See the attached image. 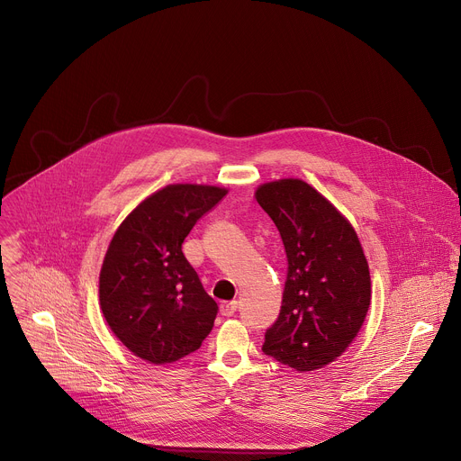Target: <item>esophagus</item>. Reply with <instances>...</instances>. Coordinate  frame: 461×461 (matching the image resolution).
Masks as SVG:
<instances>
[{
  "instance_id": "obj_1",
  "label": "esophagus",
  "mask_w": 461,
  "mask_h": 461,
  "mask_svg": "<svg viewBox=\"0 0 461 461\" xmlns=\"http://www.w3.org/2000/svg\"><path fill=\"white\" fill-rule=\"evenodd\" d=\"M236 311H238V303L236 302H230V303H221V307H220V312H221V316H234L236 314Z\"/></svg>"
}]
</instances>
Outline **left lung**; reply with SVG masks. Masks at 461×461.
Returning a JSON list of instances; mask_svg holds the SVG:
<instances>
[{
  "mask_svg": "<svg viewBox=\"0 0 461 461\" xmlns=\"http://www.w3.org/2000/svg\"><path fill=\"white\" fill-rule=\"evenodd\" d=\"M256 200L278 227L289 261L282 311L261 350L296 371L321 369L365 321L369 265L350 223L309 183H265Z\"/></svg>",
  "mask_w": 461,
  "mask_h": 461,
  "instance_id": "8db88e82",
  "label": "left lung"
}]
</instances>
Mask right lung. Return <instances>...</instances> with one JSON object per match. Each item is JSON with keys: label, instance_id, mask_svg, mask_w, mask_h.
I'll list each match as a JSON object with an SVG mask.
<instances>
[{"label": "right lung", "instance_id": "1", "mask_svg": "<svg viewBox=\"0 0 461 461\" xmlns=\"http://www.w3.org/2000/svg\"><path fill=\"white\" fill-rule=\"evenodd\" d=\"M227 194L207 185H168L141 202L116 230L100 274V305L118 339L161 365L198 350L218 303L205 293L181 243Z\"/></svg>", "mask_w": 461, "mask_h": 461}]
</instances>
